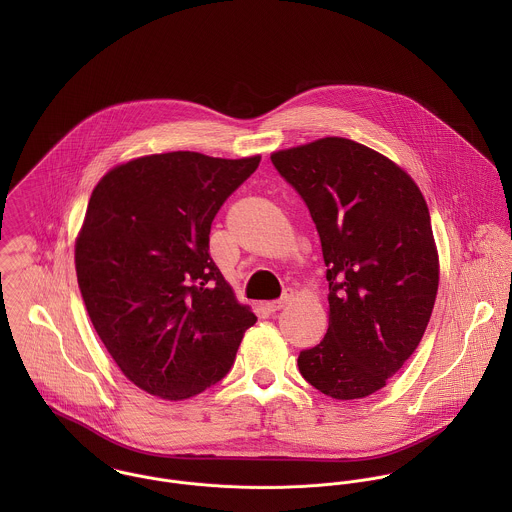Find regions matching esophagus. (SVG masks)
<instances>
[{"mask_svg": "<svg viewBox=\"0 0 512 512\" xmlns=\"http://www.w3.org/2000/svg\"><path fill=\"white\" fill-rule=\"evenodd\" d=\"M293 299H295V292H293V290H286V292L282 293L280 299L266 303V307H268V311H280V309L288 307Z\"/></svg>", "mask_w": 512, "mask_h": 512, "instance_id": "esophagus-1", "label": "esophagus"}]
</instances>
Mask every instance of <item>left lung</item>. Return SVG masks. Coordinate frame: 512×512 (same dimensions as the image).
Here are the masks:
<instances>
[{"mask_svg": "<svg viewBox=\"0 0 512 512\" xmlns=\"http://www.w3.org/2000/svg\"><path fill=\"white\" fill-rule=\"evenodd\" d=\"M270 159L305 201L327 266L329 327L299 353V372L335 400L370 396L418 349L436 303L439 256L426 199L400 165L347 138Z\"/></svg>", "mask_w": 512, "mask_h": 512, "instance_id": "1", "label": "left lung"}]
</instances>
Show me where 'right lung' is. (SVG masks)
<instances>
[{
    "instance_id": "add662e5",
    "label": "right lung",
    "mask_w": 512,
    "mask_h": 512,
    "mask_svg": "<svg viewBox=\"0 0 512 512\" xmlns=\"http://www.w3.org/2000/svg\"><path fill=\"white\" fill-rule=\"evenodd\" d=\"M260 159L153 153L112 167L90 195L74 242L78 288L114 363L151 396L177 402L217 384L256 323L209 234Z\"/></svg>"
}]
</instances>
